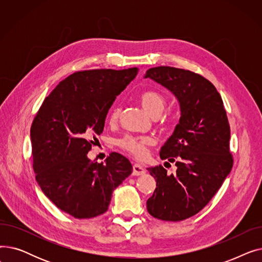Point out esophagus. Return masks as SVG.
Instances as JSON below:
<instances>
[{
    "mask_svg": "<svg viewBox=\"0 0 262 262\" xmlns=\"http://www.w3.org/2000/svg\"><path fill=\"white\" fill-rule=\"evenodd\" d=\"M145 173V170L142 166H140L139 163H135L133 166V175L135 176H139Z\"/></svg>",
    "mask_w": 262,
    "mask_h": 262,
    "instance_id": "esophagus-1",
    "label": "esophagus"
}]
</instances>
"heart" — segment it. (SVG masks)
<instances>
[{"label":"heart","instance_id":"1","mask_svg":"<svg viewBox=\"0 0 262 262\" xmlns=\"http://www.w3.org/2000/svg\"><path fill=\"white\" fill-rule=\"evenodd\" d=\"M139 101L145 112L153 118H158L167 106V100L164 98V95L156 90H147L142 92L139 96ZM119 117L120 108L114 107L109 114V123L115 124ZM153 139L149 138V137H136L127 135L119 140L118 144L128 154L138 159H142L146 156L147 147L153 145Z\"/></svg>","mask_w":262,"mask_h":262}]
</instances>
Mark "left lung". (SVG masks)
Masks as SVG:
<instances>
[{"instance_id":"obj_1","label":"left lung","mask_w":262,"mask_h":262,"mask_svg":"<svg viewBox=\"0 0 262 262\" xmlns=\"http://www.w3.org/2000/svg\"><path fill=\"white\" fill-rule=\"evenodd\" d=\"M146 77L169 89L181 105L180 123L160 150V158L175 162L177 170L169 175L161 164L147 169L156 189L146 208L163 221H183L210 202L230 173V126L221 95L204 76L160 66L148 69Z\"/></svg>"}]
</instances>
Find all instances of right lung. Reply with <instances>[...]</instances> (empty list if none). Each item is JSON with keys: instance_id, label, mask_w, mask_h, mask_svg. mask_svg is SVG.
<instances>
[{"instance_id": "right-lung-1", "label": "right lung", "mask_w": 262, "mask_h": 262, "mask_svg": "<svg viewBox=\"0 0 262 262\" xmlns=\"http://www.w3.org/2000/svg\"><path fill=\"white\" fill-rule=\"evenodd\" d=\"M137 74L138 68L75 72L47 96L33 121L36 181L60 210L75 219L106 212L113 191L133 172L129 160L119 153L109 154L106 164L87 154L95 136L103 133L109 108Z\"/></svg>"}]
</instances>
